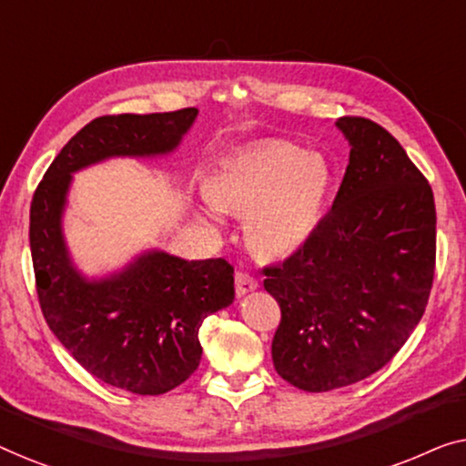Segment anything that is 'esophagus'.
I'll return each instance as SVG.
<instances>
[{"label":"esophagus","instance_id":"esophagus-1","mask_svg":"<svg viewBox=\"0 0 466 466\" xmlns=\"http://www.w3.org/2000/svg\"><path fill=\"white\" fill-rule=\"evenodd\" d=\"M257 286H258V282L250 276V273L235 271V292H238V297L254 290V289H257Z\"/></svg>","mask_w":466,"mask_h":466}]
</instances>
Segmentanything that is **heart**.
Returning <instances> with one entry per match:
<instances>
[{
	"label": "heart",
	"mask_w": 466,
	"mask_h": 466,
	"mask_svg": "<svg viewBox=\"0 0 466 466\" xmlns=\"http://www.w3.org/2000/svg\"><path fill=\"white\" fill-rule=\"evenodd\" d=\"M330 182L320 155L278 139L227 161L208 180L206 195L220 212L246 216V241L254 252L284 258L320 225Z\"/></svg>",
	"instance_id": "b5f03b06"
}]
</instances>
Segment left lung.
<instances>
[{
    "label": "left lung",
    "instance_id": "8db88e82",
    "mask_svg": "<svg viewBox=\"0 0 466 466\" xmlns=\"http://www.w3.org/2000/svg\"><path fill=\"white\" fill-rule=\"evenodd\" d=\"M335 125L350 163L333 208L295 254L263 269L282 311L273 367L305 392L356 384L390 362L435 278L431 184L384 127L360 116Z\"/></svg>",
    "mask_w": 466,
    "mask_h": 466
}]
</instances>
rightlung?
<instances>
[{"mask_svg": "<svg viewBox=\"0 0 466 466\" xmlns=\"http://www.w3.org/2000/svg\"><path fill=\"white\" fill-rule=\"evenodd\" d=\"M197 112L91 120L63 146L31 201V260L46 324L88 373L133 394L169 392L195 373L203 320L235 299L233 267L225 258L184 260L150 250L123 271L86 279L69 258L63 209L74 171L112 157L167 155Z\"/></svg>", "mask_w": 466, "mask_h": 466, "instance_id": "add662e5", "label": "right lung"}]
</instances>
